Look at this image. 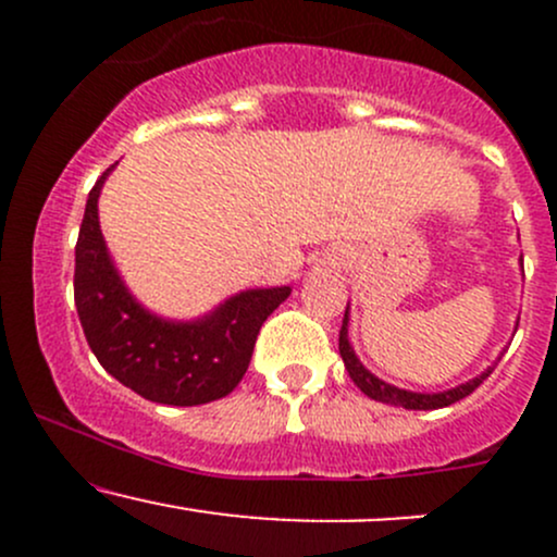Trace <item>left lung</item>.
Listing matches in <instances>:
<instances>
[{
	"label": "left lung",
	"instance_id": "8db88e82",
	"mask_svg": "<svg viewBox=\"0 0 557 557\" xmlns=\"http://www.w3.org/2000/svg\"><path fill=\"white\" fill-rule=\"evenodd\" d=\"M341 356H343L345 369H348L350 380L356 382V387H361L363 395H369L372 400L387 403V406L408 408V411H432V408L453 406L456 400H461L466 395L474 393V389L492 374V369H484V372L474 376V380L463 382V385L453 389H445V393H411V389L387 385V382H382L380 376H374L359 359H356L354 348H350L348 343V309H345L343 327H341Z\"/></svg>",
	"mask_w": 557,
	"mask_h": 557
}]
</instances>
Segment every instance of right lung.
Returning <instances> with one entry per match:
<instances>
[{
    "label": "right lung",
    "instance_id": "right-lung-1",
    "mask_svg": "<svg viewBox=\"0 0 557 557\" xmlns=\"http://www.w3.org/2000/svg\"><path fill=\"white\" fill-rule=\"evenodd\" d=\"M88 194L75 243V309L94 356L114 380L140 398L164 406H201L238 387L251 363L267 317L290 296V287H257L227 298L212 314L170 322L146 311L114 270L99 227V194Z\"/></svg>",
    "mask_w": 557,
    "mask_h": 557
}]
</instances>
